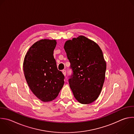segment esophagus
<instances>
[{"label":"esophagus","instance_id":"esophagus-1","mask_svg":"<svg viewBox=\"0 0 134 134\" xmlns=\"http://www.w3.org/2000/svg\"><path fill=\"white\" fill-rule=\"evenodd\" d=\"M62 73H63V75L65 76V75H66V71L65 70H62Z\"/></svg>","mask_w":134,"mask_h":134}]
</instances>
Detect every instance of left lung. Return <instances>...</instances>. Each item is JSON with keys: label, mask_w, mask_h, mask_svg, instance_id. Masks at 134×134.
Masks as SVG:
<instances>
[{"label": "left lung", "mask_w": 134, "mask_h": 134, "mask_svg": "<svg viewBox=\"0 0 134 134\" xmlns=\"http://www.w3.org/2000/svg\"><path fill=\"white\" fill-rule=\"evenodd\" d=\"M64 48L73 71L69 82L74 96L81 104L92 103L100 94L105 77L102 50L83 36L66 41Z\"/></svg>", "instance_id": "8db88e82"}]
</instances>
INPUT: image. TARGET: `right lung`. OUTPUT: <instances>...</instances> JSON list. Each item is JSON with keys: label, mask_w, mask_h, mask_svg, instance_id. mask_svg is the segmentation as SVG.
<instances>
[{"label": "right lung", "mask_w": 134, "mask_h": 134, "mask_svg": "<svg viewBox=\"0 0 134 134\" xmlns=\"http://www.w3.org/2000/svg\"><path fill=\"white\" fill-rule=\"evenodd\" d=\"M56 44L55 40H40L30 48L24 59L23 69L28 86L44 102L54 99L64 83V76L58 70L53 57Z\"/></svg>", "instance_id": "add662e5"}]
</instances>
